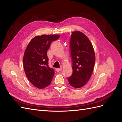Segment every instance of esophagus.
Listing matches in <instances>:
<instances>
[{
  "label": "esophagus",
  "mask_w": 122,
  "mask_h": 122,
  "mask_svg": "<svg viewBox=\"0 0 122 122\" xmlns=\"http://www.w3.org/2000/svg\"><path fill=\"white\" fill-rule=\"evenodd\" d=\"M61 69H62V68H57L56 70L57 72H59V71H61Z\"/></svg>",
  "instance_id": "34e87169"
}]
</instances>
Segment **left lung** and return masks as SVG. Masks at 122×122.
I'll list each match as a JSON object with an SVG mask.
<instances>
[{"instance_id": "left-lung-1", "label": "left lung", "mask_w": 122, "mask_h": 122, "mask_svg": "<svg viewBox=\"0 0 122 122\" xmlns=\"http://www.w3.org/2000/svg\"><path fill=\"white\" fill-rule=\"evenodd\" d=\"M70 48L72 60V75L68 80L75 88L83 86L90 79L95 63L93 46L83 33L75 31L71 33Z\"/></svg>"}]
</instances>
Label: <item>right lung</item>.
Returning <instances> with one entry per match:
<instances>
[{
    "mask_svg": "<svg viewBox=\"0 0 122 122\" xmlns=\"http://www.w3.org/2000/svg\"><path fill=\"white\" fill-rule=\"evenodd\" d=\"M59 35H41L32 39L28 44L23 57V66L26 76L31 84L38 88L50 84L54 70L49 67L47 51L53 41Z\"/></svg>",
    "mask_w": 122,
    "mask_h": 122,
    "instance_id": "add662e5",
    "label": "right lung"
}]
</instances>
